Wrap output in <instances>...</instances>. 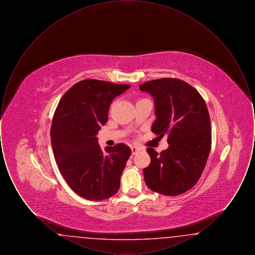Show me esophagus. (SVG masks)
<instances>
[{
	"mask_svg": "<svg viewBox=\"0 0 255 255\" xmlns=\"http://www.w3.org/2000/svg\"><path fill=\"white\" fill-rule=\"evenodd\" d=\"M131 150H132V155H135L140 150V148H138L136 146H131Z\"/></svg>",
	"mask_w": 255,
	"mask_h": 255,
	"instance_id": "obj_1",
	"label": "esophagus"
}]
</instances>
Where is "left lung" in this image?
Segmentation results:
<instances>
[{
	"instance_id": "left-lung-1",
	"label": "left lung",
	"mask_w": 255,
	"mask_h": 255,
	"mask_svg": "<svg viewBox=\"0 0 255 255\" xmlns=\"http://www.w3.org/2000/svg\"><path fill=\"white\" fill-rule=\"evenodd\" d=\"M154 97L156 121L152 132L168 133V148L158 154L147 148L151 158L143 169L146 185L166 196L192 188L205 169L211 149V124L204 98L188 83L161 78L139 85Z\"/></svg>"
}]
</instances>
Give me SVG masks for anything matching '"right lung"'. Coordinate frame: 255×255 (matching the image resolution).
I'll return each instance as SVG.
<instances>
[{"label":"right lung","mask_w":255,"mask_h":255,"mask_svg":"<svg viewBox=\"0 0 255 255\" xmlns=\"http://www.w3.org/2000/svg\"><path fill=\"white\" fill-rule=\"evenodd\" d=\"M129 88L85 79L66 92L55 110L50 128L54 158L70 187L87 200H105L120 189L132 151L123 143L103 151L97 133L108 121L113 99Z\"/></svg>","instance_id":"obj_1"}]
</instances>
